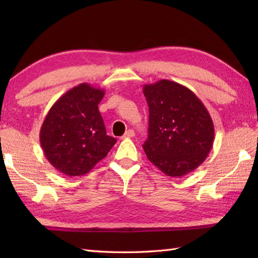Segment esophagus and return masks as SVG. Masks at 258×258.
I'll return each instance as SVG.
<instances>
[{"label":"esophagus","mask_w":258,"mask_h":258,"mask_svg":"<svg viewBox=\"0 0 258 258\" xmlns=\"http://www.w3.org/2000/svg\"><path fill=\"white\" fill-rule=\"evenodd\" d=\"M135 135V133H134V131L133 130H128L127 132H126L123 136H122V139L124 140V139H130V138H133V136Z\"/></svg>","instance_id":"esophagus-1"}]
</instances>
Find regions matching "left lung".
Listing matches in <instances>:
<instances>
[{
    "label": "left lung",
    "mask_w": 258,
    "mask_h": 258,
    "mask_svg": "<svg viewBox=\"0 0 258 258\" xmlns=\"http://www.w3.org/2000/svg\"><path fill=\"white\" fill-rule=\"evenodd\" d=\"M149 138L143 149L152 164L167 176L182 177L206 160L214 142V124L204 104L176 82L146 84Z\"/></svg>",
    "instance_id": "8db88e82"
}]
</instances>
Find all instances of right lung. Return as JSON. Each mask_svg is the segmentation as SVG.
I'll return each instance as SVG.
<instances>
[{
    "label": "right lung",
    "instance_id": "obj_1",
    "mask_svg": "<svg viewBox=\"0 0 258 258\" xmlns=\"http://www.w3.org/2000/svg\"><path fill=\"white\" fill-rule=\"evenodd\" d=\"M104 90L82 83L63 94L48 111L40 131L46 160L68 176L89 173L116 140L106 135L98 104Z\"/></svg>",
    "mask_w": 258,
    "mask_h": 258
}]
</instances>
